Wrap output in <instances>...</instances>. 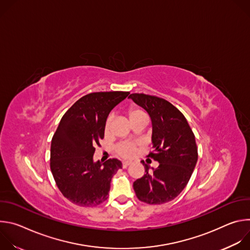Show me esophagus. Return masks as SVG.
I'll return each instance as SVG.
<instances>
[{"instance_id":"obj_1","label":"esophagus","mask_w":250,"mask_h":250,"mask_svg":"<svg viewBox=\"0 0 250 250\" xmlns=\"http://www.w3.org/2000/svg\"><path fill=\"white\" fill-rule=\"evenodd\" d=\"M131 163H132V162H131V161H128V160L123 161V167H124V168H126V167H128Z\"/></svg>"}]
</instances>
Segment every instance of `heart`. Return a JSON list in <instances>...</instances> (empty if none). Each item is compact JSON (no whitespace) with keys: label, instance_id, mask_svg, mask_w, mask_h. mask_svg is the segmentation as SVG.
<instances>
[{"label":"heart","instance_id":"obj_1","mask_svg":"<svg viewBox=\"0 0 250 250\" xmlns=\"http://www.w3.org/2000/svg\"><path fill=\"white\" fill-rule=\"evenodd\" d=\"M128 117L130 119V121H134L135 119L137 118H140V117H144V116H146V114L142 111L141 109L137 108V106H130V108L128 109ZM110 125H111V118H109L108 120L105 121V124H104V129L105 130H109L110 128ZM135 146L133 144H131V142H122V144L118 145L116 146V151L123 157H125V158H128V157H131L134 153H135Z\"/></svg>","mask_w":250,"mask_h":250}]
</instances>
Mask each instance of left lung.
Here are the masks:
<instances>
[{"instance_id":"left-lung-1","label":"left lung","mask_w":250,"mask_h":250,"mask_svg":"<svg viewBox=\"0 0 250 250\" xmlns=\"http://www.w3.org/2000/svg\"><path fill=\"white\" fill-rule=\"evenodd\" d=\"M136 104L144 108L152 122V148L147 157L159 162L149 173L134 181L137 199L149 205L174 200L188 184L198 160L195 135L184 115L168 101L146 94H130Z\"/></svg>"}]
</instances>
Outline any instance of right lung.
<instances>
[{
	"label": "right lung",
	"instance_id": "1",
	"mask_svg": "<svg viewBox=\"0 0 250 250\" xmlns=\"http://www.w3.org/2000/svg\"><path fill=\"white\" fill-rule=\"evenodd\" d=\"M129 92H97L79 99L62 117L52 137L50 169L62 195L75 205L96 207L108 199L116 158L95 162V146L104 138L110 112Z\"/></svg>",
	"mask_w": 250,
	"mask_h": 250
}]
</instances>
